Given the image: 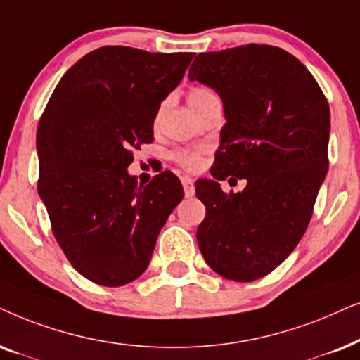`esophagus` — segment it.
I'll return each instance as SVG.
<instances>
[{"instance_id":"1","label":"esophagus","mask_w":360,"mask_h":360,"mask_svg":"<svg viewBox=\"0 0 360 360\" xmlns=\"http://www.w3.org/2000/svg\"><path fill=\"white\" fill-rule=\"evenodd\" d=\"M181 183H183L186 198H193L194 193H195V191H194V181L191 179L189 176H183V177H181Z\"/></svg>"}]
</instances>
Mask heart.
Instances as JSON below:
<instances>
[{
	"instance_id": "heart-1",
	"label": "heart",
	"mask_w": 360,
	"mask_h": 360,
	"mask_svg": "<svg viewBox=\"0 0 360 360\" xmlns=\"http://www.w3.org/2000/svg\"><path fill=\"white\" fill-rule=\"evenodd\" d=\"M215 94L210 92L209 89H193L189 92V105L191 108L195 110L199 108L200 105L207 102V100L214 98ZM176 161L179 162L181 166L186 167V169H198L200 166V162H202V151L200 150H186V151H179L176 155Z\"/></svg>"
}]
</instances>
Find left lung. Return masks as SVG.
<instances>
[{
  "label": "left lung",
  "instance_id": "8db88e82",
  "mask_svg": "<svg viewBox=\"0 0 360 360\" xmlns=\"http://www.w3.org/2000/svg\"><path fill=\"white\" fill-rule=\"evenodd\" d=\"M189 80L217 92L225 117L214 179L195 183L207 210L200 253L227 280H258L295 250L313 215L329 167V103L311 72L275 46L204 52ZM227 175L246 189L225 195L217 181Z\"/></svg>",
  "mask_w": 360,
  "mask_h": 360
}]
</instances>
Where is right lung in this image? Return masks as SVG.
Wrapping results in <instances>:
<instances>
[{"instance_id": "obj_1", "label": "right lung", "mask_w": 360, "mask_h": 360, "mask_svg": "<svg viewBox=\"0 0 360 360\" xmlns=\"http://www.w3.org/2000/svg\"><path fill=\"white\" fill-rule=\"evenodd\" d=\"M193 57L100 47L65 72L42 113L37 193L57 243L94 283L122 286L136 280L184 198L169 171L138 186L127 169L131 151L153 141L161 102L183 80Z\"/></svg>"}]
</instances>
